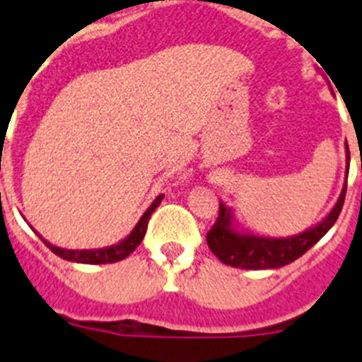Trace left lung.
I'll list each match as a JSON object with an SVG mask.
<instances>
[{
  "label": "left lung",
  "mask_w": 362,
  "mask_h": 362,
  "mask_svg": "<svg viewBox=\"0 0 362 362\" xmlns=\"http://www.w3.org/2000/svg\"><path fill=\"white\" fill-rule=\"evenodd\" d=\"M348 168H350V150L346 143V172ZM344 196H346V181L339 194L337 203L328 212V216H325V219L288 238H270V235L248 232L239 225L232 206H226L223 201H219V216L212 230L206 233V243L221 263L233 268L268 270V268L286 267L308 252L335 225L343 209Z\"/></svg>",
  "instance_id": "1"
}]
</instances>
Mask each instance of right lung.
Masks as SVG:
<instances>
[{
	"label": "right lung",
	"mask_w": 362,
	"mask_h": 362,
	"mask_svg": "<svg viewBox=\"0 0 362 362\" xmlns=\"http://www.w3.org/2000/svg\"><path fill=\"white\" fill-rule=\"evenodd\" d=\"M163 194H159L156 199L152 201L148 209L145 210V214L141 216V219L137 221V225L134 226L132 232L127 235L124 239H121L119 243L110 246H105V248H88V250H69V248H62V246H56L52 243H49L45 238H41V241L49 246L50 250L56 255H59L62 259H66V261H72V263H81V264H107V263H117L121 259L129 257L134 250H136L139 243L143 241L146 233V226H148V219L153 214V210L158 209L161 204Z\"/></svg>",
	"instance_id": "add662e5"
}]
</instances>
